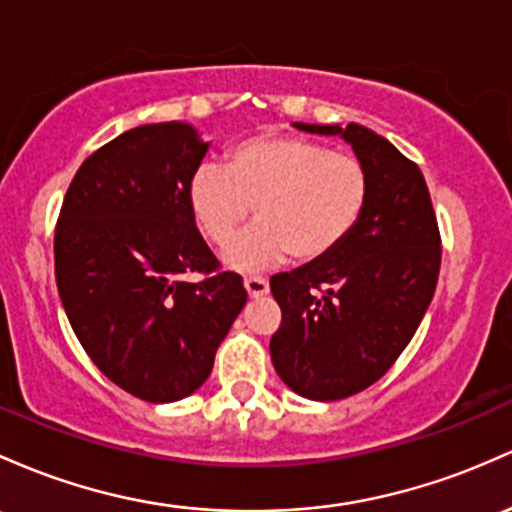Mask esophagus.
Masks as SVG:
<instances>
[{"mask_svg":"<svg viewBox=\"0 0 512 512\" xmlns=\"http://www.w3.org/2000/svg\"><path fill=\"white\" fill-rule=\"evenodd\" d=\"M243 286H245V291L250 299H260V296H267V291H269V284L260 277H247Z\"/></svg>","mask_w":512,"mask_h":512,"instance_id":"esophagus-1","label":"esophagus"}]
</instances>
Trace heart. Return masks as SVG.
<instances>
[{
	"mask_svg": "<svg viewBox=\"0 0 512 512\" xmlns=\"http://www.w3.org/2000/svg\"><path fill=\"white\" fill-rule=\"evenodd\" d=\"M189 209L204 238L226 245L255 211L257 221L223 250L235 272H262L286 257L320 262L355 233L369 201L357 157L301 136H257L228 150L226 167L201 162L189 179Z\"/></svg>",
	"mask_w": 512,
	"mask_h": 512,
	"instance_id": "obj_1",
	"label": "heart"
}]
</instances>
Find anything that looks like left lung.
Returning <instances> with one entry per match:
<instances>
[{"label": "left lung", "instance_id": "obj_1", "mask_svg": "<svg viewBox=\"0 0 512 512\" xmlns=\"http://www.w3.org/2000/svg\"><path fill=\"white\" fill-rule=\"evenodd\" d=\"M340 136L367 167L369 201L333 255L269 279L282 325L269 340L279 379L311 401H340L381 379L418 330L440 274V230L423 172L359 123H294Z\"/></svg>", "mask_w": 512, "mask_h": 512}]
</instances>
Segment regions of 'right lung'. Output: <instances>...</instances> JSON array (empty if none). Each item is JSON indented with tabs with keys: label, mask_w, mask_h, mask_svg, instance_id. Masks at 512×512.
Segmentation results:
<instances>
[{
	"label": "right lung",
	"mask_w": 512,
	"mask_h": 512,
	"mask_svg": "<svg viewBox=\"0 0 512 512\" xmlns=\"http://www.w3.org/2000/svg\"><path fill=\"white\" fill-rule=\"evenodd\" d=\"M206 143L192 123H145L82 162L55 228L60 301L92 362L150 403L209 379L247 291L196 230L189 179ZM189 273H204L192 283Z\"/></svg>",
	"instance_id": "1"
}]
</instances>
